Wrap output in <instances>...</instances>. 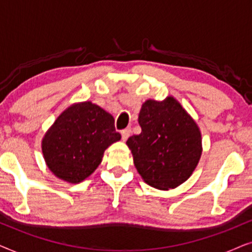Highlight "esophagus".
I'll list each match as a JSON object with an SVG mask.
<instances>
[{
  "label": "esophagus",
  "instance_id": "obj_1",
  "mask_svg": "<svg viewBox=\"0 0 252 252\" xmlns=\"http://www.w3.org/2000/svg\"><path fill=\"white\" fill-rule=\"evenodd\" d=\"M130 133H132V128L130 127H126L125 129L122 130V139L123 141H126L128 139V136L130 135Z\"/></svg>",
  "mask_w": 252,
  "mask_h": 252
}]
</instances>
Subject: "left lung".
Returning <instances> with one entry per match:
<instances>
[{
    "instance_id": "8db88e82",
    "label": "left lung",
    "mask_w": 252,
    "mask_h": 252,
    "mask_svg": "<svg viewBox=\"0 0 252 252\" xmlns=\"http://www.w3.org/2000/svg\"><path fill=\"white\" fill-rule=\"evenodd\" d=\"M141 133L128 137L137 172L148 185L167 190L190 177L202 154L201 132L177 99H148L139 115Z\"/></svg>"
}]
</instances>
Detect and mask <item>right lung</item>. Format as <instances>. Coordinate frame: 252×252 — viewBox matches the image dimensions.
Here are the masks:
<instances>
[{"label":"right lung","instance_id":"1","mask_svg":"<svg viewBox=\"0 0 252 252\" xmlns=\"http://www.w3.org/2000/svg\"><path fill=\"white\" fill-rule=\"evenodd\" d=\"M113 117L92 102L65 110L42 140L50 171L62 180L78 184L101 164L104 150L120 140Z\"/></svg>","mask_w":252,"mask_h":252}]
</instances>
